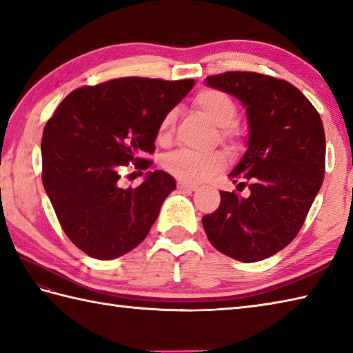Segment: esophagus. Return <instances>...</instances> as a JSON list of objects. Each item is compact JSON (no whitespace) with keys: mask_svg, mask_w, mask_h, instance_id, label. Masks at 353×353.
Returning a JSON list of instances; mask_svg holds the SVG:
<instances>
[{"mask_svg":"<svg viewBox=\"0 0 353 353\" xmlns=\"http://www.w3.org/2000/svg\"><path fill=\"white\" fill-rule=\"evenodd\" d=\"M177 188L181 191H196L197 186L191 185V183H186V182H177Z\"/></svg>","mask_w":353,"mask_h":353,"instance_id":"1","label":"esophagus"}]
</instances>
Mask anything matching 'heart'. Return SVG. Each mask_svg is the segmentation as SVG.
Segmentation results:
<instances>
[{
    "mask_svg": "<svg viewBox=\"0 0 353 353\" xmlns=\"http://www.w3.org/2000/svg\"><path fill=\"white\" fill-rule=\"evenodd\" d=\"M194 101H196V106L215 125L220 127L221 138L238 139L241 137V130L234 123L238 114L236 103L229 94L216 91V89H205V91L197 94ZM174 112L171 110L168 114H165L161 119L159 127H157V139L161 142L170 141V138L172 137V130H174ZM226 156L221 152L203 154L183 148L165 156L162 167L170 174L179 179V181L186 183H199L203 182L209 176H212L214 172L226 167Z\"/></svg>",
    "mask_w": 353,
    "mask_h": 353,
    "instance_id": "1",
    "label": "heart"
}]
</instances>
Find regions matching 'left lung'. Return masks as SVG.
<instances>
[{
	"label": "left lung",
	"instance_id": "obj_1",
	"mask_svg": "<svg viewBox=\"0 0 353 353\" xmlns=\"http://www.w3.org/2000/svg\"><path fill=\"white\" fill-rule=\"evenodd\" d=\"M205 83L245 108L247 150L229 177L250 190L247 197L221 191L219 209L203 216L205 232L230 258L267 259L296 238L323 183V123L311 101L281 79L229 71Z\"/></svg>",
	"mask_w": 353,
	"mask_h": 353
}]
</instances>
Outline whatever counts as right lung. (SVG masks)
<instances>
[{"instance_id": "add662e5", "label": "right lung", "mask_w": 353, "mask_h": 353, "mask_svg": "<svg viewBox=\"0 0 353 353\" xmlns=\"http://www.w3.org/2000/svg\"><path fill=\"white\" fill-rule=\"evenodd\" d=\"M192 86V79L145 77L83 86L45 124L43 188L66 236L91 258L115 259L144 241L176 190L172 176L161 170L148 171L137 188H123L119 168L152 165L139 156L154 152L161 119Z\"/></svg>"}]
</instances>
